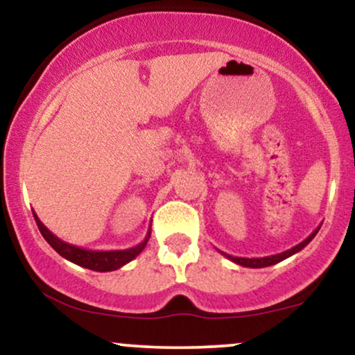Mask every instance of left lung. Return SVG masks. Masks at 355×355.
<instances>
[{
    "label": "left lung",
    "instance_id": "obj_1",
    "mask_svg": "<svg viewBox=\"0 0 355 355\" xmlns=\"http://www.w3.org/2000/svg\"><path fill=\"white\" fill-rule=\"evenodd\" d=\"M319 229H320V227H317V229L313 230L312 234L309 235V237L304 240V242L297 243L295 247L288 248V250H285V252H280V254H275V255L260 257V259H245V257H234V255H229V254H225V252H220V250H218V252H220V254H222L223 257H227V259L232 260V262L239 263V266H242V267H248V268H262V267H270V266H274V263H279V262H282V260L288 259V257H291V255H294V254H297V252H300V250H302V248H304L305 245H309V243H311V240H312V239L315 237V235H317V232H319Z\"/></svg>",
    "mask_w": 355,
    "mask_h": 355
}]
</instances>
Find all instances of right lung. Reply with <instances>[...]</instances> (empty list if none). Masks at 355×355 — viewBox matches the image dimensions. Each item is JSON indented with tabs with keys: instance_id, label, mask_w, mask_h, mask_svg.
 <instances>
[{
	"instance_id": "right-lung-1",
	"label": "right lung",
	"mask_w": 355,
	"mask_h": 355,
	"mask_svg": "<svg viewBox=\"0 0 355 355\" xmlns=\"http://www.w3.org/2000/svg\"><path fill=\"white\" fill-rule=\"evenodd\" d=\"M33 217L44 240H46V242L50 243V245L55 248L61 257H63V259L70 260V262L76 263V266L89 268V270H95V272H112V270H116V268L123 267L125 263L132 262V260L146 247L150 234H152V227H150L148 232H146V237L144 239V242H140L138 245L132 248H125V250H87V248L71 245V243H67L63 242V240H60L55 234H51V232L43 225L42 220L38 218V215H36L35 211H33Z\"/></svg>"
}]
</instances>
